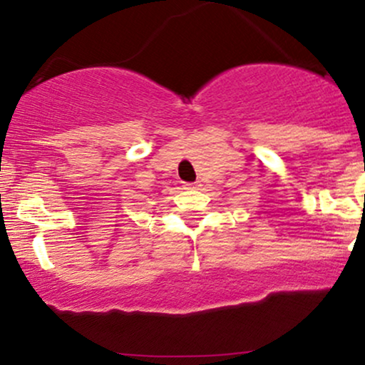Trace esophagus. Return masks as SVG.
<instances>
[{
	"label": "esophagus",
	"instance_id": "esophagus-1",
	"mask_svg": "<svg viewBox=\"0 0 365 365\" xmlns=\"http://www.w3.org/2000/svg\"><path fill=\"white\" fill-rule=\"evenodd\" d=\"M187 188V190H195V188H199L200 187V183H185V185H183Z\"/></svg>",
	"mask_w": 365,
	"mask_h": 365
}]
</instances>
